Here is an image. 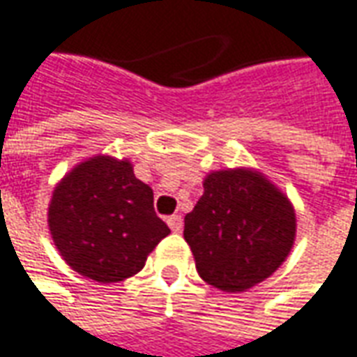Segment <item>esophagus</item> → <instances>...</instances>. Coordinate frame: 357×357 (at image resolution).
Wrapping results in <instances>:
<instances>
[{
	"label": "esophagus",
	"mask_w": 357,
	"mask_h": 357,
	"mask_svg": "<svg viewBox=\"0 0 357 357\" xmlns=\"http://www.w3.org/2000/svg\"><path fill=\"white\" fill-rule=\"evenodd\" d=\"M167 225L171 227V231L173 232H181L184 227V221L181 215H171V217L167 219Z\"/></svg>",
	"instance_id": "34e87169"
}]
</instances>
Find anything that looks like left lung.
Wrapping results in <instances>:
<instances>
[{"instance_id": "1", "label": "left lung", "mask_w": 357, "mask_h": 357, "mask_svg": "<svg viewBox=\"0 0 357 357\" xmlns=\"http://www.w3.org/2000/svg\"><path fill=\"white\" fill-rule=\"evenodd\" d=\"M296 238L290 199L254 169L213 171L184 217L196 269L223 292H246L279 269Z\"/></svg>"}]
</instances>
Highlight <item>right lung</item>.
<instances>
[{
  "label": "right lung",
  "instance_id": "1",
  "mask_svg": "<svg viewBox=\"0 0 357 357\" xmlns=\"http://www.w3.org/2000/svg\"><path fill=\"white\" fill-rule=\"evenodd\" d=\"M47 225L61 257L86 279L119 282L142 271L169 234L153 211V190L128 159L96 155L78 163L53 190Z\"/></svg>",
  "mask_w": 357,
  "mask_h": 357
}]
</instances>
